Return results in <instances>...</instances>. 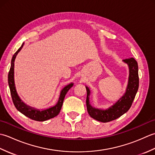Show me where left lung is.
<instances>
[{"instance_id": "left-lung-1", "label": "left lung", "mask_w": 155, "mask_h": 155, "mask_svg": "<svg viewBox=\"0 0 155 155\" xmlns=\"http://www.w3.org/2000/svg\"><path fill=\"white\" fill-rule=\"evenodd\" d=\"M123 61L128 64L129 68L127 87L123 96L120 97L113 106L105 110L98 109L92 107L89 101L91 91L88 87H86L87 93L86 103L88 113L92 118L102 123H107L117 119L127 113L132 105L139 88V78L137 62L134 58L124 59Z\"/></svg>"}]
</instances>
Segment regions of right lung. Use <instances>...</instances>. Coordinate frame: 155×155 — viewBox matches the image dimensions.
I'll use <instances>...</instances> for the list:
<instances>
[{"instance_id":"obj_1","label":"right lung","mask_w":155,"mask_h":155,"mask_svg":"<svg viewBox=\"0 0 155 155\" xmlns=\"http://www.w3.org/2000/svg\"><path fill=\"white\" fill-rule=\"evenodd\" d=\"M24 43H22L21 47H20L18 51H16L15 54L13 55L11 60V68L8 72V82L11 91V94L12 97V102L14 103L16 109L19 112H21L22 114L25 115L26 117L30 118L32 120H35L37 121H45L50 119V118H54L59 114L61 111V109L63 104L64 98L65 97L66 94L67 93L68 90L73 86V83L68 84L67 86H65L62 91H61L60 97L58 98V101L57 103L56 104L54 107L48 108L47 109L45 110H38L36 108H32L29 106H27V104H25L21 101V98L18 97V95L16 93L15 84V80H14V66H15V60L16 57V55L18 53V52L21 50Z\"/></svg>"}]
</instances>
